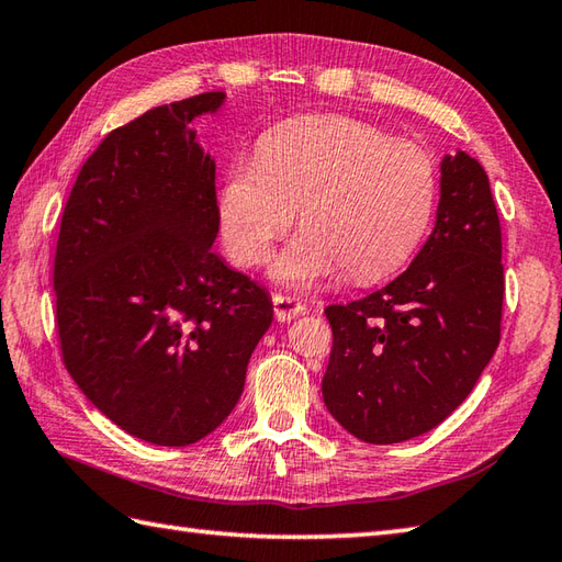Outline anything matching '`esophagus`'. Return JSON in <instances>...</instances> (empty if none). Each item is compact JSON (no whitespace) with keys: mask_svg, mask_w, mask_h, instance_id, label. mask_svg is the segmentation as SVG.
<instances>
[{"mask_svg":"<svg viewBox=\"0 0 562 562\" xmlns=\"http://www.w3.org/2000/svg\"><path fill=\"white\" fill-rule=\"evenodd\" d=\"M272 304H274V318L278 321H292L296 316H302L306 312L304 302L296 300V296L274 292L272 294Z\"/></svg>","mask_w":562,"mask_h":562,"instance_id":"esophagus-1","label":"esophagus"}]
</instances>
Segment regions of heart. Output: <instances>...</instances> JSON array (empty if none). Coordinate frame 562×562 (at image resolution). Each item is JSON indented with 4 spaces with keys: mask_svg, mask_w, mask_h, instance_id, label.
Returning a JSON list of instances; mask_svg holds the SVG:
<instances>
[{
    "mask_svg": "<svg viewBox=\"0 0 562 562\" xmlns=\"http://www.w3.org/2000/svg\"><path fill=\"white\" fill-rule=\"evenodd\" d=\"M435 205V166L423 147L340 115L282 123L256 161L236 164L220 193L224 244L244 268L270 258L300 210L304 234L274 262L278 280L308 284L342 266L357 282L398 268Z\"/></svg>",
    "mask_w": 562,
    "mask_h": 562,
    "instance_id": "1",
    "label": "heart"
}]
</instances>
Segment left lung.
Masks as SVG:
<instances>
[{"label":"left lung","mask_w":562,"mask_h":562,"mask_svg":"<svg viewBox=\"0 0 562 562\" xmlns=\"http://www.w3.org/2000/svg\"><path fill=\"white\" fill-rule=\"evenodd\" d=\"M503 232L483 166L441 161L435 229L411 268L364 300L330 304V415L367 445H396L459 408L497 350Z\"/></svg>","instance_id":"left-lung-1"}]
</instances>
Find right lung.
I'll return each instance as SVG.
<instances>
[{"label": "right lung", "instance_id": "right-lung-1", "mask_svg": "<svg viewBox=\"0 0 562 562\" xmlns=\"http://www.w3.org/2000/svg\"><path fill=\"white\" fill-rule=\"evenodd\" d=\"M222 101L198 93L115 127L83 161L59 222L63 362L109 420L159 447L224 423L272 324L268 292L212 254L214 159L190 123Z\"/></svg>", "mask_w": 562, "mask_h": 562}]
</instances>
